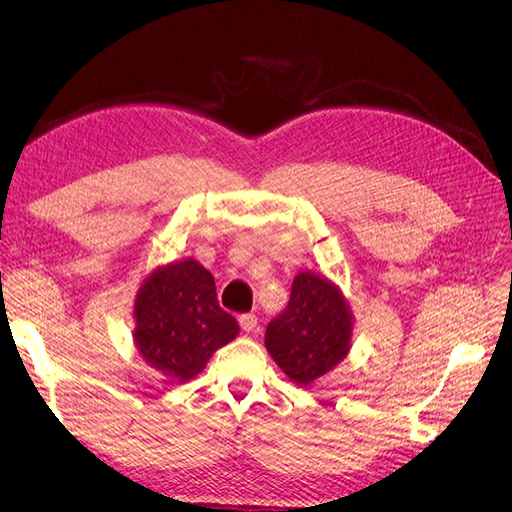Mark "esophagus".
<instances>
[{
  "label": "esophagus",
  "mask_w": 512,
  "mask_h": 512,
  "mask_svg": "<svg viewBox=\"0 0 512 512\" xmlns=\"http://www.w3.org/2000/svg\"><path fill=\"white\" fill-rule=\"evenodd\" d=\"M239 324H241V329L245 333H252V331L258 329V318L254 314H241L239 316Z\"/></svg>",
  "instance_id": "esophagus-1"
}]
</instances>
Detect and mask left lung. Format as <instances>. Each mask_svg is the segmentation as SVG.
<instances>
[{"mask_svg":"<svg viewBox=\"0 0 512 512\" xmlns=\"http://www.w3.org/2000/svg\"><path fill=\"white\" fill-rule=\"evenodd\" d=\"M350 337L344 294L327 277L303 271L294 277L286 309L269 322L265 346L292 382L307 386L346 359Z\"/></svg>","mask_w":512,"mask_h":512,"instance_id":"left-lung-1","label":"left lung"}]
</instances>
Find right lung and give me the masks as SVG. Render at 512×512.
Returning a JSON list of instances; mask_svg holds the SVG:
<instances>
[{"label": "right lung", "instance_id": "right-lung-1", "mask_svg": "<svg viewBox=\"0 0 512 512\" xmlns=\"http://www.w3.org/2000/svg\"><path fill=\"white\" fill-rule=\"evenodd\" d=\"M134 342L168 382H188L211 354L237 337L235 316L220 307L213 275L188 258L153 271L136 294Z\"/></svg>", "mask_w": 512, "mask_h": 512}]
</instances>
